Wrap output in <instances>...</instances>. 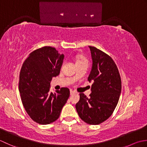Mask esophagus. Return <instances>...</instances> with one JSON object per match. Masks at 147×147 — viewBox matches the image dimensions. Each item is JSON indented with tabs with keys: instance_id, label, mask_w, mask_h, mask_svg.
I'll return each mask as SVG.
<instances>
[{
	"instance_id": "obj_1",
	"label": "esophagus",
	"mask_w": 147,
	"mask_h": 147,
	"mask_svg": "<svg viewBox=\"0 0 147 147\" xmlns=\"http://www.w3.org/2000/svg\"><path fill=\"white\" fill-rule=\"evenodd\" d=\"M74 93V92L73 91V90H70V94H71V95H73Z\"/></svg>"
}]
</instances>
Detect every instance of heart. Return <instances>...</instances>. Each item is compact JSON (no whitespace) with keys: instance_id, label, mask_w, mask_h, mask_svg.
Here are the masks:
<instances>
[{"instance_id":"1","label":"heart","mask_w":147,"mask_h":147,"mask_svg":"<svg viewBox=\"0 0 147 147\" xmlns=\"http://www.w3.org/2000/svg\"><path fill=\"white\" fill-rule=\"evenodd\" d=\"M80 62H88V61H87V59L86 58L81 57L76 60V63H80Z\"/></svg>"}]
</instances>
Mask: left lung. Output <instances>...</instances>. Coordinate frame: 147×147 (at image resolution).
<instances>
[{"label":"left lung","instance_id":"1","mask_svg":"<svg viewBox=\"0 0 147 147\" xmlns=\"http://www.w3.org/2000/svg\"><path fill=\"white\" fill-rule=\"evenodd\" d=\"M88 47L92 59L88 78L89 82H93L92 93L89 98L80 93L76 109L83 121L97 125L113 113L121 92V80L117 65L110 56L95 47Z\"/></svg>","mask_w":147,"mask_h":147}]
</instances>
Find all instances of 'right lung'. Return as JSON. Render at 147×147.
Segmentation results:
<instances>
[{"mask_svg":"<svg viewBox=\"0 0 147 147\" xmlns=\"http://www.w3.org/2000/svg\"><path fill=\"white\" fill-rule=\"evenodd\" d=\"M64 57L55 48L46 46L30 54L22 65L19 82L21 101L28 114L38 124L57 120L69 96L68 88L49 92L52 78L60 73Z\"/></svg>","mask_w":147,"mask_h":147,"instance_id":"1","label":"right lung"}]
</instances>
